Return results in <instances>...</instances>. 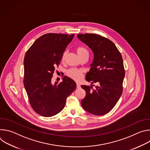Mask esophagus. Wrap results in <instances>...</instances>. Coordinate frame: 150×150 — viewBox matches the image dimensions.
<instances>
[{
    "instance_id": "34e87169",
    "label": "esophagus",
    "mask_w": 150,
    "mask_h": 150,
    "mask_svg": "<svg viewBox=\"0 0 150 150\" xmlns=\"http://www.w3.org/2000/svg\"><path fill=\"white\" fill-rule=\"evenodd\" d=\"M81 87V85L79 83H76V88H79Z\"/></svg>"
}]
</instances>
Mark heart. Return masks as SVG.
<instances>
[{
    "label": "heart",
    "mask_w": 150,
    "mask_h": 150,
    "mask_svg": "<svg viewBox=\"0 0 150 150\" xmlns=\"http://www.w3.org/2000/svg\"><path fill=\"white\" fill-rule=\"evenodd\" d=\"M76 52L78 56L81 58L84 56H88V50L83 47L79 46L76 49ZM67 52H64L62 56V61L63 62L65 59ZM67 75L71 79L75 81H79L82 76V71L80 69H77L75 68H71L67 71Z\"/></svg>",
    "instance_id": "1"
}]
</instances>
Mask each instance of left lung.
I'll return each mask as SVG.
<instances>
[{
	"label": "left lung",
	"instance_id": "left-lung-1",
	"mask_svg": "<svg viewBox=\"0 0 150 150\" xmlns=\"http://www.w3.org/2000/svg\"><path fill=\"white\" fill-rule=\"evenodd\" d=\"M77 37L94 54L91 69L85 79L98 83L94 90L91 85H81L86 92L81 105L91 114L104 115L114 108L122 94L125 72L122 55L113 42L103 36L87 33L79 34Z\"/></svg>",
	"mask_w": 150,
	"mask_h": 150
}]
</instances>
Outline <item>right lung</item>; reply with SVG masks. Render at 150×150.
Returning a JSON list of instances; mask_svg holds the SVG:
<instances>
[{
    "instance_id": "obj_1",
    "label": "right lung",
    "mask_w": 150,
    "mask_h": 150,
    "mask_svg": "<svg viewBox=\"0 0 150 150\" xmlns=\"http://www.w3.org/2000/svg\"><path fill=\"white\" fill-rule=\"evenodd\" d=\"M74 35L46 34L37 39L25 54L24 87L32 108L41 116L51 117L61 112L76 88L75 82L65 76L62 82L52 83L55 67Z\"/></svg>"
}]
</instances>
